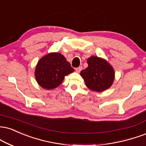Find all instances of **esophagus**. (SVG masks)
Wrapping results in <instances>:
<instances>
[{
  "mask_svg": "<svg viewBox=\"0 0 146 146\" xmlns=\"http://www.w3.org/2000/svg\"><path fill=\"white\" fill-rule=\"evenodd\" d=\"M82 66H79V67L75 68V70H76V71L78 72V73H80V72L82 71Z\"/></svg>",
  "mask_w": 146,
  "mask_h": 146,
  "instance_id": "esophagus-1",
  "label": "esophagus"
}]
</instances>
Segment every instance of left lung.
I'll return each instance as SVG.
<instances>
[{"label": "left lung", "instance_id": "left-lung-1", "mask_svg": "<svg viewBox=\"0 0 146 146\" xmlns=\"http://www.w3.org/2000/svg\"><path fill=\"white\" fill-rule=\"evenodd\" d=\"M87 62L88 66L80 72L86 86L96 92L108 89L114 80L113 67L105 59L97 56H91Z\"/></svg>", "mask_w": 146, "mask_h": 146}]
</instances>
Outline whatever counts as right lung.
I'll list each match as a JSON object with an SVG mask.
<instances>
[{"label": "right lung", "mask_w": 146, "mask_h": 146, "mask_svg": "<svg viewBox=\"0 0 146 146\" xmlns=\"http://www.w3.org/2000/svg\"><path fill=\"white\" fill-rule=\"evenodd\" d=\"M74 71L60 53H50L39 60L35 68V78L43 88L52 90L61 84L64 76Z\"/></svg>", "instance_id": "1"}]
</instances>
